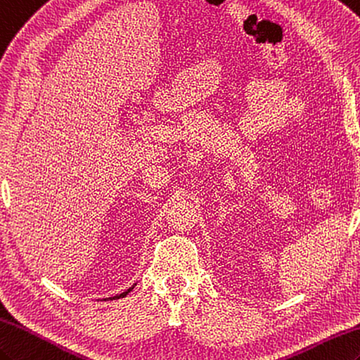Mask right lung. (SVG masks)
<instances>
[{
    "label": "right lung",
    "mask_w": 360,
    "mask_h": 360,
    "mask_svg": "<svg viewBox=\"0 0 360 360\" xmlns=\"http://www.w3.org/2000/svg\"><path fill=\"white\" fill-rule=\"evenodd\" d=\"M134 286H135V283L131 286V288H127L126 291H123L122 294H117V295H114V297H110V299H120V297H124V295H127V292H131L132 290H134Z\"/></svg>",
    "instance_id": "right-lung-1"
}]
</instances>
